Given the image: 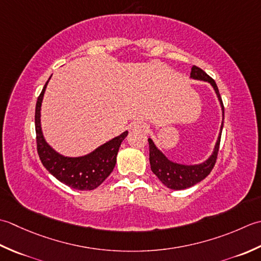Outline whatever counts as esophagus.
I'll return each mask as SVG.
<instances>
[{
	"label": "esophagus",
	"mask_w": 261,
	"mask_h": 261,
	"mask_svg": "<svg viewBox=\"0 0 261 261\" xmlns=\"http://www.w3.org/2000/svg\"><path fill=\"white\" fill-rule=\"evenodd\" d=\"M132 129L133 130H146L147 126L144 123H135L132 125Z\"/></svg>",
	"instance_id": "esophagus-1"
}]
</instances>
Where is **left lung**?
<instances>
[{"mask_svg": "<svg viewBox=\"0 0 261 261\" xmlns=\"http://www.w3.org/2000/svg\"><path fill=\"white\" fill-rule=\"evenodd\" d=\"M190 77H193L195 80H201V81H207L212 84V87L214 88L217 94V98L220 100L223 111V120H224V106H223V101L221 98L219 88H217L214 80H213L208 74H206L201 68L195 65L191 67ZM222 128L223 121L221 126V134ZM221 134L219 136V140L216 142L214 152H213L212 155L208 158V160H206L204 163L196 164V166H185V164L174 163L168 160V159L164 156V154L160 150H158V147L154 145L151 138H148L151 170L153 173L160 179V181L170 189L181 190L189 188L191 186H195L196 184H198L201 180L205 179L207 175L211 173L213 168H214L217 159V153H219L220 148Z\"/></svg>", "mask_w": 261, "mask_h": 261, "instance_id": "obj_1", "label": "left lung"}]
</instances>
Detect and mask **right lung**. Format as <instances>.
<instances>
[{
  "label": "right lung",
  "instance_id": "add662e5",
  "mask_svg": "<svg viewBox=\"0 0 261 261\" xmlns=\"http://www.w3.org/2000/svg\"><path fill=\"white\" fill-rule=\"evenodd\" d=\"M46 82L44 89L40 92L36 103L35 126H36V142L37 152L40 161L48 172L65 184L68 187L77 190H92L102 184L106 178L113 172L116 166V158L121 142L128 134L124 132L113 140L105 143L88 155L80 158H67L55 152L47 144L42 136L40 127V107L42 97L47 87Z\"/></svg>",
  "mask_w": 261,
  "mask_h": 261
}]
</instances>
